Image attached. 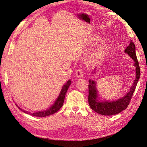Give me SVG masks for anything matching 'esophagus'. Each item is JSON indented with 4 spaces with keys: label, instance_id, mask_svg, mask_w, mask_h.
Listing matches in <instances>:
<instances>
[{
    "label": "esophagus",
    "instance_id": "1",
    "mask_svg": "<svg viewBox=\"0 0 147 147\" xmlns=\"http://www.w3.org/2000/svg\"><path fill=\"white\" fill-rule=\"evenodd\" d=\"M75 77L77 78H80L83 77V70L81 68H79L76 71L75 73Z\"/></svg>",
    "mask_w": 147,
    "mask_h": 147
}]
</instances>
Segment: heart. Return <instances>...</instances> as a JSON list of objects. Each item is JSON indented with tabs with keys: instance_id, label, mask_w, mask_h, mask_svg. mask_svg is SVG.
<instances>
[{
	"instance_id": "obj_1",
	"label": "heart",
	"mask_w": 147,
	"mask_h": 147,
	"mask_svg": "<svg viewBox=\"0 0 147 147\" xmlns=\"http://www.w3.org/2000/svg\"><path fill=\"white\" fill-rule=\"evenodd\" d=\"M109 48V43L107 42H104L102 45L96 49L92 54L93 59L95 61H98L101 59L105 55Z\"/></svg>"
}]
</instances>
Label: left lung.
<instances>
[{
    "mask_svg": "<svg viewBox=\"0 0 147 147\" xmlns=\"http://www.w3.org/2000/svg\"><path fill=\"white\" fill-rule=\"evenodd\" d=\"M135 45L132 40H130L129 45L124 51L126 54H128L135 62L133 65L135 67L136 75L135 79L132 86L126 94L114 100H102L100 97V95L96 88V82L94 80H89L88 85V103L90 108L96 113L102 115H112L120 113L127 107L132 96L135 92L137 83L140 76V68L135 52ZM96 69L92 71V75L94 76Z\"/></svg>",
    "mask_w": 147,
    "mask_h": 147,
    "instance_id": "obj_1",
    "label": "left lung"
}]
</instances>
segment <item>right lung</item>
<instances>
[{"instance_id": "right-lung-1", "label": "right lung", "mask_w": 147, "mask_h": 147, "mask_svg": "<svg viewBox=\"0 0 147 147\" xmlns=\"http://www.w3.org/2000/svg\"><path fill=\"white\" fill-rule=\"evenodd\" d=\"M71 80H69L67 82L65 83L64 85L62 86V88L61 90V92L59 93L58 97L56 98L55 102H54L51 107H49L47 109L40 111H35V112H29L25 110H23L21 108L19 107V106L16 104L19 109H20L21 111H23L24 113L27 114H29L31 115H33V116H36V117H46L49 116L50 115L54 114L55 112H57L59 109L61 108V107L63 105V103L64 101L65 98V93H66L67 90L69 88V86L71 85Z\"/></svg>"}]
</instances>
